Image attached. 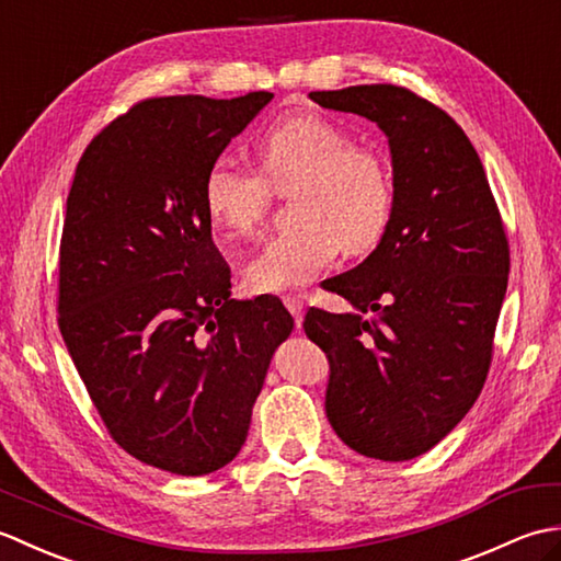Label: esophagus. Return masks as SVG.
Wrapping results in <instances>:
<instances>
[{"label": "esophagus", "mask_w": 561, "mask_h": 561, "mask_svg": "<svg viewBox=\"0 0 561 561\" xmlns=\"http://www.w3.org/2000/svg\"><path fill=\"white\" fill-rule=\"evenodd\" d=\"M284 306L289 308L291 311V316H294V320H296V325H301V320H304V301L301 299H296V296H284Z\"/></svg>", "instance_id": "1"}]
</instances>
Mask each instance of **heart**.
Returning <instances> with one entry per match:
<instances>
[{"mask_svg": "<svg viewBox=\"0 0 561 561\" xmlns=\"http://www.w3.org/2000/svg\"><path fill=\"white\" fill-rule=\"evenodd\" d=\"M260 173L217 157L202 178L207 219L231 238L253 236L265 221L272 190L291 195V231L270 238L248 262L253 294H287L311 282L337 250L359 255L383 238L396 207L386 161L354 147L332 117L304 111L274 121L255 141Z\"/></svg>", "mask_w": 561, "mask_h": 561, "instance_id": "obj_1", "label": "heart"}]
</instances>
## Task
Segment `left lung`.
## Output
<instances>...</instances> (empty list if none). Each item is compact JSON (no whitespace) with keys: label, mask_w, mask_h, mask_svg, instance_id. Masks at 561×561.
I'll use <instances>...</instances> for the list:
<instances>
[{"label":"left lung","mask_w":561,"mask_h":561,"mask_svg":"<svg viewBox=\"0 0 561 561\" xmlns=\"http://www.w3.org/2000/svg\"><path fill=\"white\" fill-rule=\"evenodd\" d=\"M311 101L383 129L396 190L378 248L325 279L356 313L311 308L304 320L330 362L325 412L352 450L412 460L470 412L490 374L511 267L504 221L478 151L438 105L392 83Z\"/></svg>","instance_id":"left-lung-1"}]
</instances>
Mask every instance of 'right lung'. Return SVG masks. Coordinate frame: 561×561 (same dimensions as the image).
<instances>
[{
    "mask_svg": "<svg viewBox=\"0 0 561 561\" xmlns=\"http://www.w3.org/2000/svg\"><path fill=\"white\" fill-rule=\"evenodd\" d=\"M270 101H139L91 139L67 197L57 323L71 362L115 444L185 478L238 456L294 330L277 296L231 299L202 207L207 165Z\"/></svg>",
    "mask_w": 561,
    "mask_h": 561,
    "instance_id": "add662e5",
    "label": "right lung"
}]
</instances>
